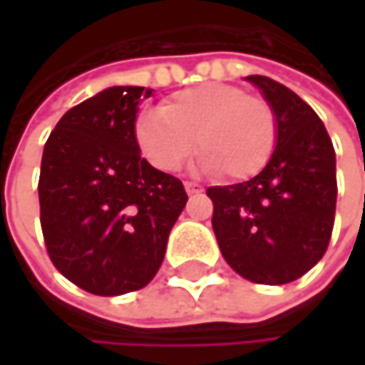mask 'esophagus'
Segmentation results:
<instances>
[{"label": "esophagus", "mask_w": 365, "mask_h": 365, "mask_svg": "<svg viewBox=\"0 0 365 365\" xmlns=\"http://www.w3.org/2000/svg\"><path fill=\"white\" fill-rule=\"evenodd\" d=\"M183 185H185V192H187V194H198V192H202V185H198V183L185 182Z\"/></svg>", "instance_id": "esophagus-1"}]
</instances>
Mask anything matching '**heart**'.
Listing matches in <instances>:
<instances>
[{"instance_id":"obj_1","label":"heart","mask_w":365,"mask_h":365,"mask_svg":"<svg viewBox=\"0 0 365 365\" xmlns=\"http://www.w3.org/2000/svg\"><path fill=\"white\" fill-rule=\"evenodd\" d=\"M135 143L158 171L173 173L196 150L200 167L230 180L255 178L272 158L277 115L257 95L230 84H202L169 97L135 122Z\"/></svg>"}]
</instances>
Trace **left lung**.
Returning a JSON list of instances; mask_svg holds the SVG:
<instances>
[{
  "label": "left lung",
  "mask_w": 365,
  "mask_h": 365,
  "mask_svg": "<svg viewBox=\"0 0 365 365\" xmlns=\"http://www.w3.org/2000/svg\"><path fill=\"white\" fill-rule=\"evenodd\" d=\"M277 115V148L250 182L207 187L224 259L262 285L300 279L326 254L336 213V154L319 115L287 86L247 76Z\"/></svg>",
  "instance_id": "1"
}]
</instances>
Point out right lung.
<instances>
[{
  "instance_id": "obj_1",
  "label": "right lung",
  "mask_w": 365,
  "mask_h": 365,
  "mask_svg": "<svg viewBox=\"0 0 365 365\" xmlns=\"http://www.w3.org/2000/svg\"><path fill=\"white\" fill-rule=\"evenodd\" d=\"M143 86H111L71 108L50 133L39 171V222L56 270L95 296L145 287L158 272L183 183L135 143Z\"/></svg>"
}]
</instances>
